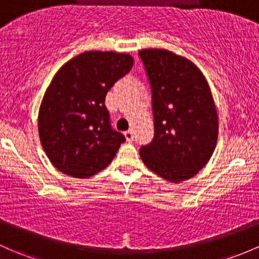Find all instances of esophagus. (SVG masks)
Wrapping results in <instances>:
<instances>
[{
	"instance_id": "obj_1",
	"label": "esophagus",
	"mask_w": 259,
	"mask_h": 259,
	"mask_svg": "<svg viewBox=\"0 0 259 259\" xmlns=\"http://www.w3.org/2000/svg\"><path fill=\"white\" fill-rule=\"evenodd\" d=\"M125 138H126V140L129 141V143H132V141H134V132L133 130H127V132H125Z\"/></svg>"
}]
</instances>
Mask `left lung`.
Masks as SVG:
<instances>
[{
    "label": "left lung",
    "instance_id": "obj_1",
    "mask_svg": "<svg viewBox=\"0 0 259 259\" xmlns=\"http://www.w3.org/2000/svg\"><path fill=\"white\" fill-rule=\"evenodd\" d=\"M151 85L154 139L141 146V160L160 178H194L213 154L219 116L207 80L197 65L174 52L139 51Z\"/></svg>",
    "mask_w": 259,
    "mask_h": 259
}]
</instances>
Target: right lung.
I'll return each mask as SVG.
<instances>
[{"label": "right lung", "instance_id": "obj_1", "mask_svg": "<svg viewBox=\"0 0 259 259\" xmlns=\"http://www.w3.org/2000/svg\"><path fill=\"white\" fill-rule=\"evenodd\" d=\"M133 64L127 53L89 51L59 68L38 113L40 144L57 170L88 179L110 164L125 137L111 129L105 95Z\"/></svg>", "mask_w": 259, "mask_h": 259}]
</instances>
